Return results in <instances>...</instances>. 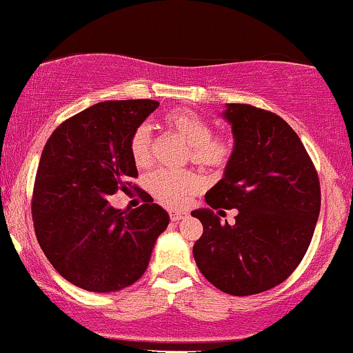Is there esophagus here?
<instances>
[{
	"label": "esophagus",
	"instance_id": "esophagus-1",
	"mask_svg": "<svg viewBox=\"0 0 353 353\" xmlns=\"http://www.w3.org/2000/svg\"><path fill=\"white\" fill-rule=\"evenodd\" d=\"M169 216H171V221L179 222V221H182V219L188 217V212H185V210H171V214H169Z\"/></svg>",
	"mask_w": 353,
	"mask_h": 353
}]
</instances>
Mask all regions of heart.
Returning <instances> with one entry per match:
<instances>
[{
  "instance_id": "heart-1",
  "label": "heart",
  "mask_w": 353,
  "mask_h": 353,
  "mask_svg": "<svg viewBox=\"0 0 353 353\" xmlns=\"http://www.w3.org/2000/svg\"><path fill=\"white\" fill-rule=\"evenodd\" d=\"M165 123L174 134L188 144L185 159L208 169H222L232 157V143L228 137L212 136V128L196 112L179 109L165 116ZM152 139L149 125H137L129 141V152L137 168H148L152 159ZM201 177L194 171L159 169L148 177V189L156 201L168 208L184 205L189 196L201 189Z\"/></svg>"
}]
</instances>
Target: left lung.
<instances>
[{"mask_svg": "<svg viewBox=\"0 0 353 353\" xmlns=\"http://www.w3.org/2000/svg\"><path fill=\"white\" fill-rule=\"evenodd\" d=\"M234 151L224 177L205 194L210 205L190 216L204 232L194 244L208 281L230 295L279 285L309 249L320 212V182L302 141L281 116L225 104ZM237 208L236 224L221 225L212 208Z\"/></svg>", "mask_w": 353, "mask_h": 353, "instance_id": "obj_1", "label": "left lung"}]
</instances>
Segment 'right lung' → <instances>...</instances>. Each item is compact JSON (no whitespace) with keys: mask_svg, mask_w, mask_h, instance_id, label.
<instances>
[{"mask_svg":"<svg viewBox=\"0 0 353 353\" xmlns=\"http://www.w3.org/2000/svg\"><path fill=\"white\" fill-rule=\"evenodd\" d=\"M156 108L152 99L98 103L58 125L43 149L31 204L36 237L51 265L89 292L139 281L169 224L149 194L129 212L108 204L137 177L129 141Z\"/></svg>","mask_w":353,"mask_h":353,"instance_id":"obj_1","label":"right lung"}]
</instances>
